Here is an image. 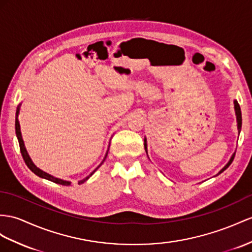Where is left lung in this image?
<instances>
[{
  "instance_id": "obj_1",
  "label": "left lung",
  "mask_w": 252,
  "mask_h": 252,
  "mask_svg": "<svg viewBox=\"0 0 252 252\" xmlns=\"http://www.w3.org/2000/svg\"><path fill=\"white\" fill-rule=\"evenodd\" d=\"M234 109H235V115H236V121H237V130H238V133H241V128H242V112H241V107H240V104H238L237 103V101L236 100H234ZM145 150H146V152H147V141H146V138H145ZM234 157H235V153H233L232 154V157H231V158H230V160L229 162L227 163V165H225L223 168L219 171L217 175H220V173L222 172V171H224L225 169L228 168V167L231 165V163L233 162V159H234Z\"/></svg>"
}]
</instances>
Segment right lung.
<instances>
[{"instance_id": "add662e5", "label": "right lung", "mask_w": 252, "mask_h": 252, "mask_svg": "<svg viewBox=\"0 0 252 252\" xmlns=\"http://www.w3.org/2000/svg\"><path fill=\"white\" fill-rule=\"evenodd\" d=\"M20 105L21 104H19V106L17 107V112H16V122H15V126H16V135H17V138H18V141H19V146H20V151H21V154H22V158H23V159H24V162H25V164H27V166L29 167V168L33 171L35 175H37L38 177H40V178H43V179H47V180H49V181H52V182H54V183H57V184H62V185H66V186H68V185H70L71 184V182H69V181H64V180H62V179H59V178H55V177H53V176H51V175H49V173H47V172H44V171H42L41 169H39L38 168V167L32 162V159H31V158H30V156H29V153H28V151H27V149H25V146H24V143H23V139H22V135H21V131H20V124H19V120H18V116H19V112H20ZM107 153H108V150H107V152H106V154H105V157H104V158H103V160H102V163L96 167V168L90 173V175L88 176V177H86L85 179H83V180H81V181L79 182V184H82V183H84L86 181V180H88L90 177H92L94 173V171L99 168V167L103 164V162H104L105 160V158H106V157H107Z\"/></svg>"}]
</instances>
